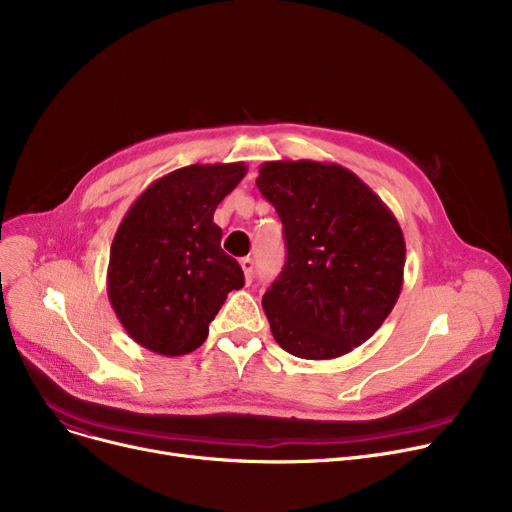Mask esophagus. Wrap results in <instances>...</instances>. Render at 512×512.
<instances>
[{"label": "esophagus", "instance_id": "1", "mask_svg": "<svg viewBox=\"0 0 512 512\" xmlns=\"http://www.w3.org/2000/svg\"><path fill=\"white\" fill-rule=\"evenodd\" d=\"M240 267H242V274H245V282H247V284H251V282H253V274H255L253 259H251V257L240 259Z\"/></svg>", "mask_w": 512, "mask_h": 512}]
</instances>
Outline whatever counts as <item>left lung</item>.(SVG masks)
Wrapping results in <instances>:
<instances>
[{
    "label": "left lung",
    "mask_w": 512,
    "mask_h": 512,
    "mask_svg": "<svg viewBox=\"0 0 512 512\" xmlns=\"http://www.w3.org/2000/svg\"><path fill=\"white\" fill-rule=\"evenodd\" d=\"M257 186L284 226L286 263L263 311L286 353L324 361L369 340L394 309L405 236L386 203L328 161H265Z\"/></svg>",
    "instance_id": "8db88e82"
}]
</instances>
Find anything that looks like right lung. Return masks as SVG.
Returning a JSON list of instances; mask_svg holds the SVG:
<instances>
[{
	"mask_svg": "<svg viewBox=\"0 0 512 512\" xmlns=\"http://www.w3.org/2000/svg\"><path fill=\"white\" fill-rule=\"evenodd\" d=\"M247 166L193 164L151 182L118 226L107 297L128 336L164 357L199 348L228 292L245 286L213 211Z\"/></svg>",
	"mask_w": 512,
	"mask_h": 512,
	"instance_id": "obj_1",
	"label": "right lung"
}]
</instances>
